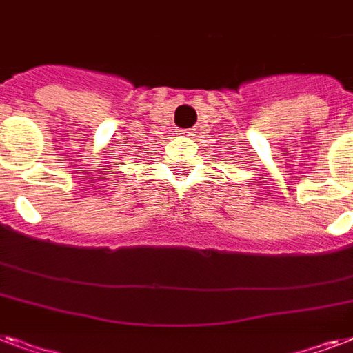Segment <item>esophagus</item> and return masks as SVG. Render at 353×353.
I'll list each match as a JSON object with an SVG mask.
<instances>
[{"instance_id": "esophagus-1", "label": "esophagus", "mask_w": 353, "mask_h": 353, "mask_svg": "<svg viewBox=\"0 0 353 353\" xmlns=\"http://www.w3.org/2000/svg\"><path fill=\"white\" fill-rule=\"evenodd\" d=\"M179 133H181V135H190V132H188V130H179Z\"/></svg>"}]
</instances>
